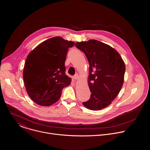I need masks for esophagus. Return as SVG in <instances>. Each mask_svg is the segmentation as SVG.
Segmentation results:
<instances>
[{
  "instance_id": "1",
  "label": "esophagus",
  "mask_w": 150,
  "mask_h": 150,
  "mask_svg": "<svg viewBox=\"0 0 150 150\" xmlns=\"http://www.w3.org/2000/svg\"><path fill=\"white\" fill-rule=\"evenodd\" d=\"M79 79V75L77 74H75L74 76H73V79H74L75 80H77Z\"/></svg>"
}]
</instances>
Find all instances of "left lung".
Segmentation results:
<instances>
[{
  "label": "left lung",
  "instance_id": "obj_1",
  "mask_svg": "<svg viewBox=\"0 0 150 150\" xmlns=\"http://www.w3.org/2000/svg\"><path fill=\"white\" fill-rule=\"evenodd\" d=\"M75 46L86 55L89 64L88 84L91 92L83 105L92 110L107 107L119 93L124 83L125 64L118 52L96 40L77 42Z\"/></svg>",
  "mask_w": 150,
  "mask_h": 150
}]
</instances>
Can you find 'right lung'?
<instances>
[{
	"instance_id": "right-lung-1",
	"label": "right lung",
	"mask_w": 150,
	"mask_h": 150,
	"mask_svg": "<svg viewBox=\"0 0 150 150\" xmlns=\"http://www.w3.org/2000/svg\"><path fill=\"white\" fill-rule=\"evenodd\" d=\"M74 43L54 37L38 45L27 57L23 72L26 92L36 103L50 106L61 98L71 78L66 75L68 49Z\"/></svg>"
}]
</instances>
